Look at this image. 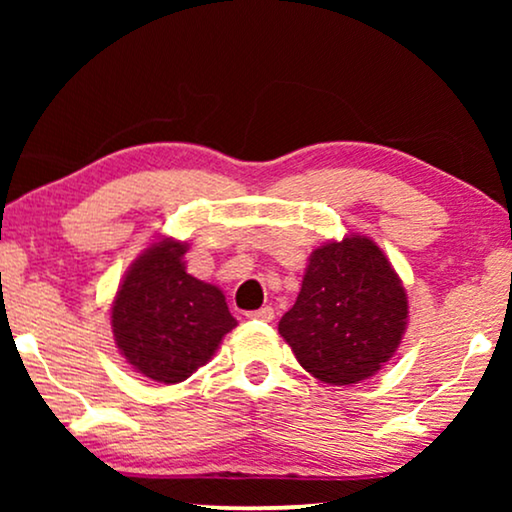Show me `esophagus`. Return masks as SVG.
Wrapping results in <instances>:
<instances>
[{"instance_id": "esophagus-1", "label": "esophagus", "mask_w": 512, "mask_h": 512, "mask_svg": "<svg viewBox=\"0 0 512 512\" xmlns=\"http://www.w3.org/2000/svg\"><path fill=\"white\" fill-rule=\"evenodd\" d=\"M247 319H258V321H272L275 319V310L272 307H261V310H251L247 312Z\"/></svg>"}]
</instances>
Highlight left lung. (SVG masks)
<instances>
[{
  "mask_svg": "<svg viewBox=\"0 0 512 512\" xmlns=\"http://www.w3.org/2000/svg\"><path fill=\"white\" fill-rule=\"evenodd\" d=\"M408 298L373 240L347 235L314 249L296 305L279 321L300 366L326 384L373 377L394 356Z\"/></svg>",
  "mask_w": 512,
  "mask_h": 512,
  "instance_id": "1",
  "label": "left lung"
}]
</instances>
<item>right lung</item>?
Here are the masks:
<instances>
[{
  "mask_svg": "<svg viewBox=\"0 0 512 512\" xmlns=\"http://www.w3.org/2000/svg\"><path fill=\"white\" fill-rule=\"evenodd\" d=\"M188 244H151L130 270L111 305L116 345L137 373L177 384L212 359L237 321L219 286L186 272Z\"/></svg>",
  "mask_w": 512,
  "mask_h": 512,
  "instance_id": "add662e5",
  "label": "right lung"
}]
</instances>
